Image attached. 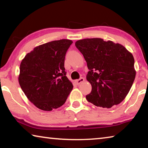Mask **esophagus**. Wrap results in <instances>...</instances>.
<instances>
[{
    "mask_svg": "<svg viewBox=\"0 0 148 148\" xmlns=\"http://www.w3.org/2000/svg\"><path fill=\"white\" fill-rule=\"evenodd\" d=\"M84 80H85V79L84 78V77H80L79 79H76V81H75V83H76L77 85H79L81 83H82L83 82H84Z\"/></svg>",
    "mask_w": 148,
    "mask_h": 148,
    "instance_id": "obj_1",
    "label": "esophagus"
}]
</instances>
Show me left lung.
<instances>
[{
  "instance_id": "8db88e82",
  "label": "left lung",
  "mask_w": 148,
  "mask_h": 148,
  "mask_svg": "<svg viewBox=\"0 0 148 148\" xmlns=\"http://www.w3.org/2000/svg\"><path fill=\"white\" fill-rule=\"evenodd\" d=\"M75 46L89 70L86 78L92 90L86 95L88 102L107 108L121 102L136 76L132 53L121 44L98 38L79 40Z\"/></svg>"
}]
</instances>
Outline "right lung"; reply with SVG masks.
<instances>
[{
  "mask_svg": "<svg viewBox=\"0 0 148 148\" xmlns=\"http://www.w3.org/2000/svg\"><path fill=\"white\" fill-rule=\"evenodd\" d=\"M72 42L66 39L47 42L34 47L22 60L20 87L38 108L44 111L58 108L72 90L64 69L65 56Z\"/></svg>",
  "mask_w": 148,
  "mask_h": 148,
  "instance_id": "1",
  "label": "right lung"
}]
</instances>
